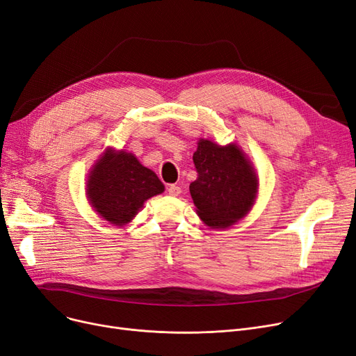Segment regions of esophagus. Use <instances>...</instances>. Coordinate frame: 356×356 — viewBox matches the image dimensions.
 <instances>
[{"instance_id":"34e87169","label":"esophagus","mask_w":356,"mask_h":356,"mask_svg":"<svg viewBox=\"0 0 356 356\" xmlns=\"http://www.w3.org/2000/svg\"><path fill=\"white\" fill-rule=\"evenodd\" d=\"M180 192H181V189H180V186H177V185H170V186L167 188V193H168L170 196H179Z\"/></svg>"}]
</instances>
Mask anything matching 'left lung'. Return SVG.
<instances>
[{"instance_id":"1","label":"left lung","mask_w":356,"mask_h":356,"mask_svg":"<svg viewBox=\"0 0 356 356\" xmlns=\"http://www.w3.org/2000/svg\"><path fill=\"white\" fill-rule=\"evenodd\" d=\"M193 164L198 177L191 183L189 191L207 226L229 227L249 211L258 180L236 145L218 147L211 140H201L193 154Z\"/></svg>"}]
</instances>
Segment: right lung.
I'll return each mask as SVG.
<instances>
[{"label":"right lung","mask_w":356,"mask_h":356,"mask_svg":"<svg viewBox=\"0 0 356 356\" xmlns=\"http://www.w3.org/2000/svg\"><path fill=\"white\" fill-rule=\"evenodd\" d=\"M164 185L134 154L107 151L90 171L88 198L97 213L111 225L123 226L143 202L161 193Z\"/></svg>","instance_id":"right-lung-1"}]
</instances>
